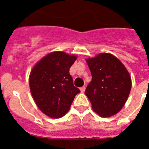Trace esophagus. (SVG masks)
<instances>
[{
  "label": "esophagus",
  "instance_id": "34e87169",
  "mask_svg": "<svg viewBox=\"0 0 149 149\" xmlns=\"http://www.w3.org/2000/svg\"><path fill=\"white\" fill-rule=\"evenodd\" d=\"M80 89H81V93H84V91H85V89H86V87H85V86H82Z\"/></svg>",
  "mask_w": 149,
  "mask_h": 149
}]
</instances>
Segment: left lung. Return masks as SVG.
Instances as JSON below:
<instances>
[{
  "label": "left lung",
  "instance_id": "obj_1",
  "mask_svg": "<svg viewBox=\"0 0 149 149\" xmlns=\"http://www.w3.org/2000/svg\"><path fill=\"white\" fill-rule=\"evenodd\" d=\"M92 81L85 94L93 110L99 116L116 115L125 104L131 92V77L126 67L116 56L101 53L86 59Z\"/></svg>",
  "mask_w": 149,
  "mask_h": 149
}]
</instances>
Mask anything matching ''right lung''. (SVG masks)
<instances>
[{"label": "right lung", "mask_w": 149, "mask_h": 149, "mask_svg": "<svg viewBox=\"0 0 149 149\" xmlns=\"http://www.w3.org/2000/svg\"><path fill=\"white\" fill-rule=\"evenodd\" d=\"M77 56L53 51L36 63L29 76L30 93L38 108L52 119L64 116L81 91L73 84L69 68Z\"/></svg>", "instance_id": "obj_1"}]
</instances>
